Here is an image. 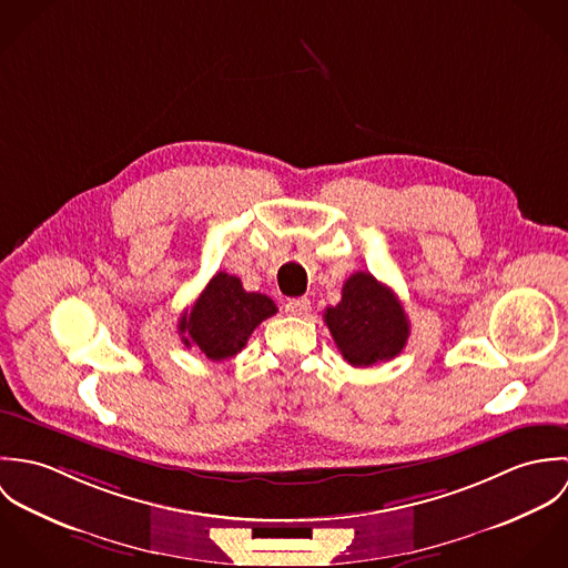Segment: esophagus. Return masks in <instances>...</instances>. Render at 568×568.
<instances>
[{
	"label": "esophagus",
	"mask_w": 568,
	"mask_h": 568,
	"mask_svg": "<svg viewBox=\"0 0 568 568\" xmlns=\"http://www.w3.org/2000/svg\"><path fill=\"white\" fill-rule=\"evenodd\" d=\"M286 315H295V317H304L311 311V302L306 297H297V300H288L284 304Z\"/></svg>",
	"instance_id": "obj_1"
}]
</instances>
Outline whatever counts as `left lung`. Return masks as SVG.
Here are the masks:
<instances>
[{
    "instance_id": "left-lung-1",
    "label": "left lung",
    "mask_w": 568,
    "mask_h": 568,
    "mask_svg": "<svg viewBox=\"0 0 568 568\" xmlns=\"http://www.w3.org/2000/svg\"><path fill=\"white\" fill-rule=\"evenodd\" d=\"M324 322L343 358L354 367L396 358L410 332L396 293L367 271L347 277L341 302L325 308Z\"/></svg>"
}]
</instances>
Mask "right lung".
<instances>
[{
  "instance_id": "obj_1",
  "label": "right lung",
  "mask_w": 568,
  "mask_h": 568,
  "mask_svg": "<svg viewBox=\"0 0 568 568\" xmlns=\"http://www.w3.org/2000/svg\"><path fill=\"white\" fill-rule=\"evenodd\" d=\"M277 306L262 293H246L236 275L216 273L190 313H183L179 334L185 347H199L210 361L236 356L251 332L273 317Z\"/></svg>"
}]
</instances>
